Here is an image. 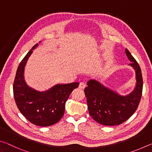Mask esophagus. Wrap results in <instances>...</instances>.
Returning a JSON list of instances; mask_svg holds the SVG:
<instances>
[{
  "label": "esophagus",
  "mask_w": 152,
  "mask_h": 152,
  "mask_svg": "<svg viewBox=\"0 0 152 152\" xmlns=\"http://www.w3.org/2000/svg\"><path fill=\"white\" fill-rule=\"evenodd\" d=\"M85 87H86V84L84 83V82H80V85H79V88H80L84 89V88H85Z\"/></svg>",
  "instance_id": "esophagus-1"
}]
</instances>
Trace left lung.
<instances>
[{"label":"left lung","instance_id":"8db88e82","mask_svg":"<svg viewBox=\"0 0 152 152\" xmlns=\"http://www.w3.org/2000/svg\"><path fill=\"white\" fill-rule=\"evenodd\" d=\"M129 64L135 70L136 86L127 96L107 88L95 80L87 82L84 89L89 114L100 124L114 126L122 124L132 116L140 104L143 89V78L140 66L127 49H125Z\"/></svg>","mask_w":152,"mask_h":152}]
</instances>
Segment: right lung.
Masks as SVG:
<instances>
[{"label": "right lung", "instance_id": "obj_1", "mask_svg": "<svg viewBox=\"0 0 152 152\" xmlns=\"http://www.w3.org/2000/svg\"><path fill=\"white\" fill-rule=\"evenodd\" d=\"M35 44L25 56L18 67L13 83V94L18 109L31 123L41 127L55 124L63 117L66 102L78 82L57 84L45 92L31 88L24 80V69Z\"/></svg>", "mask_w": 152, "mask_h": 152}]
</instances>
